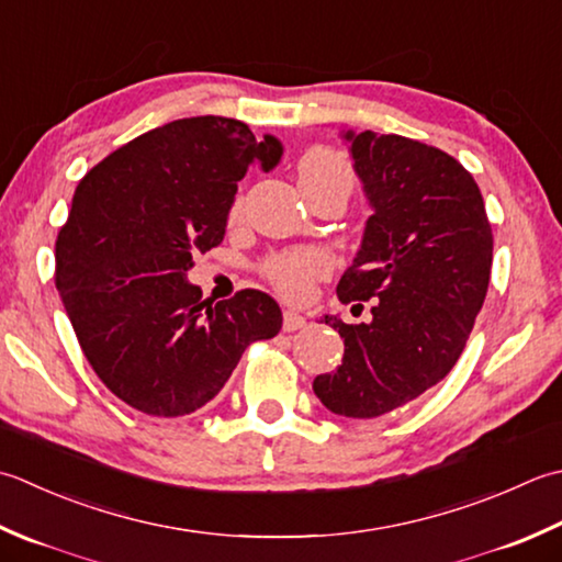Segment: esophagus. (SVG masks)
<instances>
[{"label":"esophagus","mask_w":562,"mask_h":562,"mask_svg":"<svg viewBox=\"0 0 562 562\" xmlns=\"http://www.w3.org/2000/svg\"><path fill=\"white\" fill-rule=\"evenodd\" d=\"M306 326V318L302 316V314H296V312H292V310H288L284 312V318H282V328L288 334H292V331H300V328H304Z\"/></svg>","instance_id":"obj_1"}]
</instances>
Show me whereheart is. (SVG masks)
I'll return each instance as SVG.
<instances>
[{"instance_id":"obj_1","label":"heart","mask_w":562,"mask_h":562,"mask_svg":"<svg viewBox=\"0 0 562 562\" xmlns=\"http://www.w3.org/2000/svg\"><path fill=\"white\" fill-rule=\"evenodd\" d=\"M296 175H300V187L304 194L324 192V190H344L350 194L356 184V175L350 162L340 153L316 146L310 148L296 162ZM240 200L231 206V216H238ZM328 272V258L316 248H300L288 250L274 256L268 266L266 274L274 284V290L288 296V300H304L310 296L314 282L324 278Z\"/></svg>"}]
</instances>
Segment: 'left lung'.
Here are the masks:
<instances>
[{
	"instance_id": "obj_1",
	"label": "left lung",
	"mask_w": 562,
	"mask_h": 562,
	"mask_svg": "<svg viewBox=\"0 0 562 562\" xmlns=\"http://www.w3.org/2000/svg\"><path fill=\"white\" fill-rule=\"evenodd\" d=\"M344 140L372 214L336 292L360 312L372 300V316L322 318L346 350L314 394L328 412L375 419L422 397L463 353L487 294L492 226L477 182L448 153L375 131Z\"/></svg>"
}]
</instances>
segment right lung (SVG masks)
I'll use <instances>...</instances> for the list:
<instances>
[{"mask_svg": "<svg viewBox=\"0 0 562 562\" xmlns=\"http://www.w3.org/2000/svg\"><path fill=\"white\" fill-rule=\"evenodd\" d=\"M282 143L238 119L192 116L153 128L85 175L55 240V288L97 378L150 416L212 402L252 340L278 336L270 294L212 304L187 282L196 252L224 240L250 165L272 170Z\"/></svg>", "mask_w": 562, "mask_h": 562, "instance_id": "add662e5", "label": "right lung"}]
</instances>
